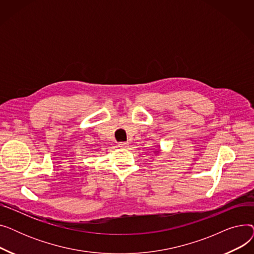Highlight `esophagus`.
I'll use <instances>...</instances> for the list:
<instances>
[{"label": "esophagus", "mask_w": 254, "mask_h": 254, "mask_svg": "<svg viewBox=\"0 0 254 254\" xmlns=\"http://www.w3.org/2000/svg\"><path fill=\"white\" fill-rule=\"evenodd\" d=\"M118 147L126 149L128 147V143L127 142H120V143H118Z\"/></svg>", "instance_id": "obj_1"}]
</instances>
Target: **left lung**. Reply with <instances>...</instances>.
Returning <instances> with one entry per match:
<instances>
[{"label":"left lung","instance_id":"1","mask_svg":"<svg viewBox=\"0 0 254 254\" xmlns=\"http://www.w3.org/2000/svg\"><path fill=\"white\" fill-rule=\"evenodd\" d=\"M158 153H161V150H159V148H158V150L154 151V154H158Z\"/></svg>","mask_w":254,"mask_h":254}]
</instances>
